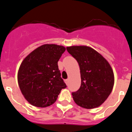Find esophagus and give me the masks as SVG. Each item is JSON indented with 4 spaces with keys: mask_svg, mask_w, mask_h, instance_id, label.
Masks as SVG:
<instances>
[{
    "mask_svg": "<svg viewBox=\"0 0 132 132\" xmlns=\"http://www.w3.org/2000/svg\"><path fill=\"white\" fill-rule=\"evenodd\" d=\"M65 83L67 84V85H68V84H69V79H66V80H65Z\"/></svg>",
    "mask_w": 132,
    "mask_h": 132,
    "instance_id": "1",
    "label": "esophagus"
}]
</instances>
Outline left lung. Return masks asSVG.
I'll return each instance as SVG.
<instances>
[{
    "label": "left lung",
    "mask_w": 132,
    "mask_h": 132,
    "mask_svg": "<svg viewBox=\"0 0 132 132\" xmlns=\"http://www.w3.org/2000/svg\"><path fill=\"white\" fill-rule=\"evenodd\" d=\"M67 50L80 67L81 85L77 91L72 93L75 102L87 109L100 106L114 87L111 66L102 55L88 46L74 45L67 47Z\"/></svg>",
    "instance_id": "1"
}]
</instances>
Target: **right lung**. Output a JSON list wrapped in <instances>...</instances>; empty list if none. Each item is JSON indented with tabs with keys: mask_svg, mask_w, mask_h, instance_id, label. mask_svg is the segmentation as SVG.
I'll use <instances>...</instances> for the list:
<instances>
[{
	"mask_svg": "<svg viewBox=\"0 0 132 132\" xmlns=\"http://www.w3.org/2000/svg\"><path fill=\"white\" fill-rule=\"evenodd\" d=\"M65 47L44 44L31 52L21 63L18 82L23 96L31 105L45 108L57 101L63 88L67 87L57 62Z\"/></svg>",
	"mask_w": 132,
	"mask_h": 132,
	"instance_id": "add662e5",
	"label": "right lung"
}]
</instances>
